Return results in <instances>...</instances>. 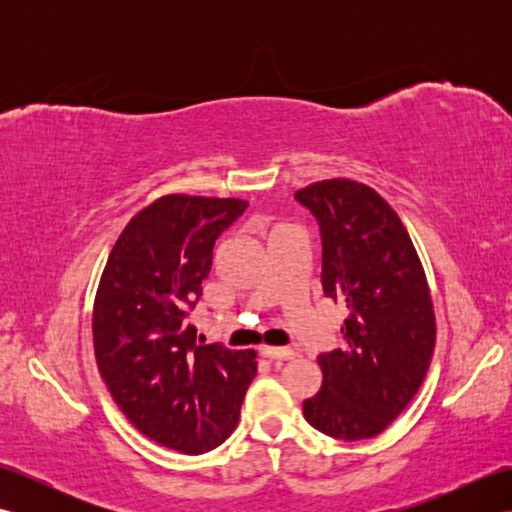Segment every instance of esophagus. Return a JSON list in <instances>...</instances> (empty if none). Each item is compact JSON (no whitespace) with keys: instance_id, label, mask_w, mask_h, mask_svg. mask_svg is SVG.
<instances>
[{"instance_id":"1","label":"esophagus","mask_w":512,"mask_h":512,"mask_svg":"<svg viewBox=\"0 0 512 512\" xmlns=\"http://www.w3.org/2000/svg\"><path fill=\"white\" fill-rule=\"evenodd\" d=\"M259 354L264 358H270V361H290L295 352L290 347H270V345H262L259 347Z\"/></svg>"}]
</instances>
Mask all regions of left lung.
<instances>
[{"instance_id":"obj_1","label":"left lung","mask_w":512,"mask_h":512,"mask_svg":"<svg viewBox=\"0 0 512 512\" xmlns=\"http://www.w3.org/2000/svg\"><path fill=\"white\" fill-rule=\"evenodd\" d=\"M321 231L323 295L350 310L343 347L319 354L323 385L303 416L336 440L374 438L416 396L436 347L427 277L396 211L354 180L295 193Z\"/></svg>"}]
</instances>
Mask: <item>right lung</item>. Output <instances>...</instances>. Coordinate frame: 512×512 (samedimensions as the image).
Listing matches in <instances>:
<instances>
[{
  "instance_id": "right-lung-1",
  "label": "right lung",
  "mask_w": 512,
  "mask_h": 512,
  "mask_svg": "<svg viewBox=\"0 0 512 512\" xmlns=\"http://www.w3.org/2000/svg\"><path fill=\"white\" fill-rule=\"evenodd\" d=\"M248 202L165 195L116 239L94 299L96 365L134 427L162 447L200 455L235 429L253 350L198 341L187 323L213 246Z\"/></svg>"
}]
</instances>
